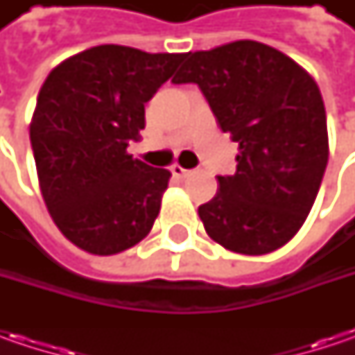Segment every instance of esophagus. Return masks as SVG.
Instances as JSON below:
<instances>
[{"label":"esophagus","mask_w":355,"mask_h":355,"mask_svg":"<svg viewBox=\"0 0 355 355\" xmlns=\"http://www.w3.org/2000/svg\"><path fill=\"white\" fill-rule=\"evenodd\" d=\"M171 173H173L175 178H185V175L189 173V170H185V168H182L180 164H173V166H171Z\"/></svg>","instance_id":"obj_1"}]
</instances>
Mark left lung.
<instances>
[{
	"label": "left lung",
	"mask_w": 355,
	"mask_h": 355,
	"mask_svg": "<svg viewBox=\"0 0 355 355\" xmlns=\"http://www.w3.org/2000/svg\"><path fill=\"white\" fill-rule=\"evenodd\" d=\"M173 83L198 85L219 128L239 144L237 171L217 175L215 198L199 205L207 235L241 254L277 251L304 223L328 164L318 85L257 41L187 53Z\"/></svg>",
	"instance_id": "8db88e82"
}]
</instances>
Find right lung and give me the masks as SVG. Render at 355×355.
Listing matches in <instances>:
<instances>
[{
    "instance_id": "1",
    "label": "right lung",
    "mask_w": 355,
    "mask_h": 355,
    "mask_svg": "<svg viewBox=\"0 0 355 355\" xmlns=\"http://www.w3.org/2000/svg\"><path fill=\"white\" fill-rule=\"evenodd\" d=\"M185 57L98 45L55 67L39 90L29 138L41 193L83 251H126L154 225L170 171L126 148L146 126L144 104Z\"/></svg>"
}]
</instances>
